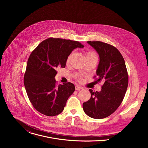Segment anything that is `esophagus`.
Masks as SVG:
<instances>
[{
  "instance_id": "1",
  "label": "esophagus",
  "mask_w": 148,
  "mask_h": 148,
  "mask_svg": "<svg viewBox=\"0 0 148 148\" xmlns=\"http://www.w3.org/2000/svg\"><path fill=\"white\" fill-rule=\"evenodd\" d=\"M81 89H82V87H79L78 86H75V90H80Z\"/></svg>"
}]
</instances>
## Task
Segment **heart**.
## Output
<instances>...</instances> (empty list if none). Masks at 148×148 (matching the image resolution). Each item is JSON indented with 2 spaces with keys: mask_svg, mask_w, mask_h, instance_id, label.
Wrapping results in <instances>:
<instances>
[{
  "mask_svg": "<svg viewBox=\"0 0 148 148\" xmlns=\"http://www.w3.org/2000/svg\"><path fill=\"white\" fill-rule=\"evenodd\" d=\"M73 53H71V54L68 56V57H67V60H66V63H67V64H69V63H70V60H71V57H72V56H73ZM97 57L96 54H95V53H94L93 51H88V52L87 53V54H86V57H87V58H90V57ZM77 77L79 78V76L77 75Z\"/></svg>",
  "mask_w": 148,
  "mask_h": 148,
  "instance_id": "b5f03b06",
  "label": "heart"
}]
</instances>
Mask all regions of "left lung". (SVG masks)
Returning <instances> with one entry per match:
<instances>
[{
	"mask_svg": "<svg viewBox=\"0 0 148 148\" xmlns=\"http://www.w3.org/2000/svg\"><path fill=\"white\" fill-rule=\"evenodd\" d=\"M98 53L99 62L96 71L97 82H103L99 92L91 93L90 99L84 102V112L94 119L105 118L119 107L128 85V75L125 60L115 47L101 41H87Z\"/></svg>",
	"mask_w": 148,
	"mask_h": 148,
	"instance_id": "1",
	"label": "left lung"
}]
</instances>
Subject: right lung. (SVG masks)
I'll list each match as a JSON object with an SVG mask.
<instances>
[{
  "instance_id": "1",
  "label": "right lung",
  "mask_w": 148,
  "mask_h": 148,
  "mask_svg": "<svg viewBox=\"0 0 148 148\" xmlns=\"http://www.w3.org/2000/svg\"><path fill=\"white\" fill-rule=\"evenodd\" d=\"M78 41L49 38L32 51L27 61L24 84L29 99L39 112L53 116L60 114L74 92L71 82L56 86L58 67L64 68L72 51L83 48Z\"/></svg>"
}]
</instances>
